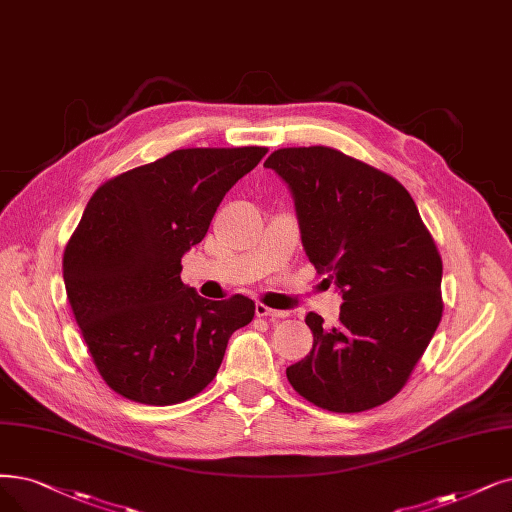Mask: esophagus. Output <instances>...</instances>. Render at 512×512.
Returning <instances> with one entry per match:
<instances>
[{
  "mask_svg": "<svg viewBox=\"0 0 512 512\" xmlns=\"http://www.w3.org/2000/svg\"><path fill=\"white\" fill-rule=\"evenodd\" d=\"M256 315L258 317H269V319H283L288 317V311H277V309H269L267 304H256Z\"/></svg>",
  "mask_w": 512,
  "mask_h": 512,
  "instance_id": "obj_1",
  "label": "esophagus"
}]
</instances>
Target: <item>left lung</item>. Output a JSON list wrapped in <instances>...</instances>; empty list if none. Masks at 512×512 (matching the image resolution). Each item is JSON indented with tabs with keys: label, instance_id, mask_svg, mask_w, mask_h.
<instances>
[{
	"label": "left lung",
	"instance_id": "1",
	"mask_svg": "<svg viewBox=\"0 0 512 512\" xmlns=\"http://www.w3.org/2000/svg\"><path fill=\"white\" fill-rule=\"evenodd\" d=\"M264 168L288 185L302 248L344 300L334 327L306 315L313 349L285 374L327 412L372 410L405 386L441 321L437 245L401 182L359 159L294 147Z\"/></svg>",
	"mask_w": 512,
	"mask_h": 512
}]
</instances>
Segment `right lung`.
<instances>
[{
    "label": "right lung",
    "instance_id": "1",
    "mask_svg": "<svg viewBox=\"0 0 512 512\" xmlns=\"http://www.w3.org/2000/svg\"><path fill=\"white\" fill-rule=\"evenodd\" d=\"M264 147L180 149L105 182L63 258L75 321L115 393L145 405L206 388L229 338L254 319L250 298H201L182 283V256L208 233L222 197Z\"/></svg>",
    "mask_w": 512,
    "mask_h": 512
}]
</instances>
